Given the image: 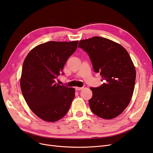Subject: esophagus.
<instances>
[{"label": "esophagus", "mask_w": 153, "mask_h": 153, "mask_svg": "<svg viewBox=\"0 0 153 153\" xmlns=\"http://www.w3.org/2000/svg\"><path fill=\"white\" fill-rule=\"evenodd\" d=\"M83 89V87H75V89L76 91H81Z\"/></svg>", "instance_id": "34e87169"}]
</instances>
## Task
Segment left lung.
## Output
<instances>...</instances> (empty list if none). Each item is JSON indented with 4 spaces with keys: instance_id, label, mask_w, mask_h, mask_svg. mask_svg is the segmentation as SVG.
<instances>
[{
    "instance_id": "left-lung-1",
    "label": "left lung",
    "mask_w": 153,
    "mask_h": 153,
    "mask_svg": "<svg viewBox=\"0 0 153 153\" xmlns=\"http://www.w3.org/2000/svg\"><path fill=\"white\" fill-rule=\"evenodd\" d=\"M78 47L89 55L94 71L104 82L91 87V111L105 119L116 117L129 105L135 87L136 71L130 56L121 45L102 37L81 40Z\"/></svg>"
}]
</instances>
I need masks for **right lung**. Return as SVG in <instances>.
Here are the masks:
<instances>
[{"label":"right lung","mask_w":153,"mask_h":153,"mask_svg":"<svg viewBox=\"0 0 153 153\" xmlns=\"http://www.w3.org/2000/svg\"><path fill=\"white\" fill-rule=\"evenodd\" d=\"M78 43V41H48L31 50L24 60L20 78L22 94L30 110L45 121L62 118L75 98L74 88L57 84L55 80Z\"/></svg>","instance_id":"right-lung-1"}]
</instances>
